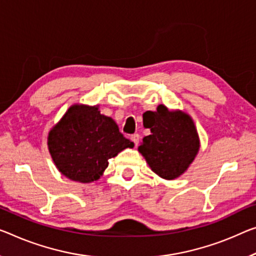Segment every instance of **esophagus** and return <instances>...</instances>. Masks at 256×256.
<instances>
[{
    "mask_svg": "<svg viewBox=\"0 0 256 256\" xmlns=\"http://www.w3.org/2000/svg\"><path fill=\"white\" fill-rule=\"evenodd\" d=\"M140 140V136L138 135V134H134V135L132 136V140L134 142V144H135V146H137V145H138Z\"/></svg>",
    "mask_w": 256,
    "mask_h": 256,
    "instance_id": "1",
    "label": "esophagus"
}]
</instances>
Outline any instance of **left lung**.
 Listing matches in <instances>:
<instances>
[{
    "mask_svg": "<svg viewBox=\"0 0 256 256\" xmlns=\"http://www.w3.org/2000/svg\"><path fill=\"white\" fill-rule=\"evenodd\" d=\"M151 135L145 136L138 152L153 172L172 180L180 178L194 162L200 148L194 121L180 110H168L160 104L152 112Z\"/></svg>",
    "mask_w": 256,
    "mask_h": 256,
    "instance_id": "obj_1",
    "label": "left lung"
}]
</instances>
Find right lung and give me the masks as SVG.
I'll return each mask as SVG.
<instances>
[{
	"instance_id": "right-lung-1",
	"label": "right lung",
	"mask_w": 256,
	"mask_h": 256,
	"mask_svg": "<svg viewBox=\"0 0 256 256\" xmlns=\"http://www.w3.org/2000/svg\"><path fill=\"white\" fill-rule=\"evenodd\" d=\"M134 143L124 137L112 118L100 114V105L73 104L50 129L48 148L62 175L92 183L104 174L108 159Z\"/></svg>"
}]
</instances>
